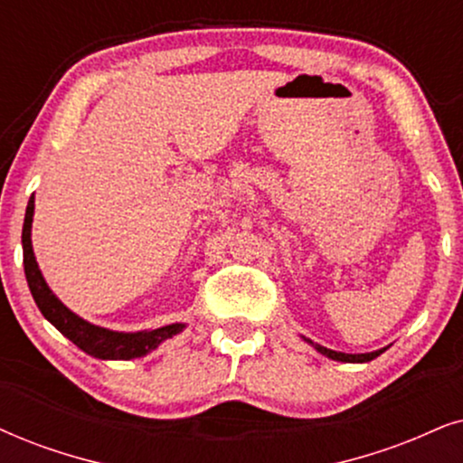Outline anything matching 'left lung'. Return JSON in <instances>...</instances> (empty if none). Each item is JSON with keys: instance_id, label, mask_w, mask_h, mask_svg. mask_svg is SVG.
Masks as SVG:
<instances>
[{"instance_id": "obj_1", "label": "left lung", "mask_w": 463, "mask_h": 463, "mask_svg": "<svg viewBox=\"0 0 463 463\" xmlns=\"http://www.w3.org/2000/svg\"><path fill=\"white\" fill-rule=\"evenodd\" d=\"M303 339H306V342L312 344V346H314L316 350H318L320 354L329 356V359H333V361H344V363H367V361L376 359L378 354H383V350H376V353H365V354H346V353H337V350H331V348L320 346V344H314L312 339H307V337H303Z\"/></svg>"}]
</instances>
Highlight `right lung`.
Wrapping results in <instances>:
<instances>
[{
	"mask_svg": "<svg viewBox=\"0 0 463 463\" xmlns=\"http://www.w3.org/2000/svg\"><path fill=\"white\" fill-rule=\"evenodd\" d=\"M32 222H33V196L29 198L25 222H23V267H25V278L32 290L33 301L40 312L49 323L55 326L57 331H61L70 342L76 344L80 350H85L87 354L96 356V359H113V361H130L145 356L151 350H156L164 339L177 335L179 331H184L185 325L175 323L160 326V329L151 331H137V333H121V331H110L104 326H96L87 320L76 316L74 312L63 306V303L52 295L49 284L44 282L43 273H40L36 256H33L32 248Z\"/></svg>",
	"mask_w": 463,
	"mask_h": 463,
	"instance_id": "1",
	"label": "right lung"
}]
</instances>
